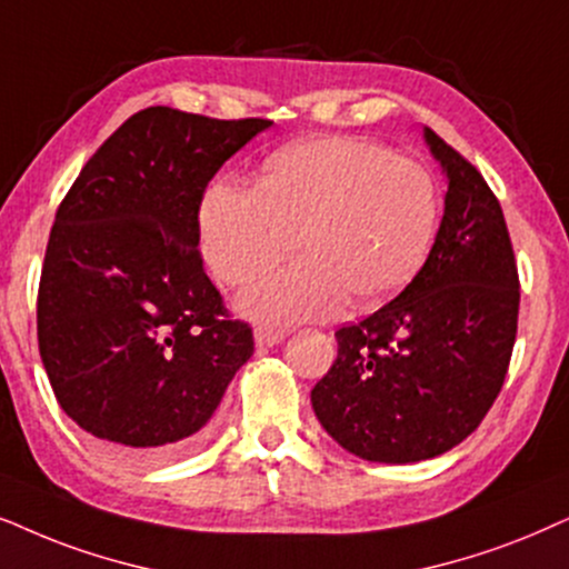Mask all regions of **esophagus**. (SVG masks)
Returning <instances> with one entry per match:
<instances>
[{
	"label": "esophagus",
	"mask_w": 569,
	"mask_h": 569,
	"mask_svg": "<svg viewBox=\"0 0 569 569\" xmlns=\"http://www.w3.org/2000/svg\"><path fill=\"white\" fill-rule=\"evenodd\" d=\"M284 337H287V329L267 327V323L256 327V345H258V348H274V345L282 342Z\"/></svg>",
	"instance_id": "obj_1"
}]
</instances>
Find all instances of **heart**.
<instances>
[{"label":"heart","instance_id":"1","mask_svg":"<svg viewBox=\"0 0 569 569\" xmlns=\"http://www.w3.org/2000/svg\"><path fill=\"white\" fill-rule=\"evenodd\" d=\"M439 193L429 169L366 138L287 146L258 186L217 180L201 203V250L224 284L246 287L306 256L242 300L258 319L298 321L400 292L429 256Z\"/></svg>","mask_w":569,"mask_h":569}]
</instances>
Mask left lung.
I'll return each mask as SVG.
<instances>
[{
	"instance_id": "left-lung-1",
	"label": "left lung",
	"mask_w": 569,
	"mask_h": 569,
	"mask_svg": "<svg viewBox=\"0 0 569 569\" xmlns=\"http://www.w3.org/2000/svg\"><path fill=\"white\" fill-rule=\"evenodd\" d=\"M445 217L405 290L337 329V360L311 389L316 418L348 452L418 462L468 439L497 400L518 335L520 277L499 198L445 138Z\"/></svg>"
}]
</instances>
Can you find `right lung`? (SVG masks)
I'll list each match as a JSON object with an SVG mask.
<instances>
[{
    "mask_svg": "<svg viewBox=\"0 0 569 569\" xmlns=\"http://www.w3.org/2000/svg\"><path fill=\"white\" fill-rule=\"evenodd\" d=\"M271 120L140 109L59 203L36 327L57 402L109 455L153 462L201 445L253 356L203 271L206 186Z\"/></svg>",
    "mask_w": 569,
    "mask_h": 569,
    "instance_id": "add662e5",
    "label": "right lung"
}]
</instances>
